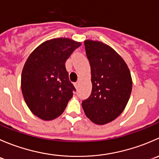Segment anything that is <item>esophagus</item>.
Masks as SVG:
<instances>
[{
    "label": "esophagus",
    "mask_w": 159,
    "mask_h": 159,
    "mask_svg": "<svg viewBox=\"0 0 159 159\" xmlns=\"http://www.w3.org/2000/svg\"><path fill=\"white\" fill-rule=\"evenodd\" d=\"M79 84H80L79 81H78L76 83H75V88H76V89H78V87H79Z\"/></svg>",
    "instance_id": "esophagus-1"
}]
</instances>
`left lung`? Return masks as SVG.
Segmentation results:
<instances>
[{"mask_svg": "<svg viewBox=\"0 0 159 159\" xmlns=\"http://www.w3.org/2000/svg\"><path fill=\"white\" fill-rule=\"evenodd\" d=\"M84 48L92 90L81 105L92 122L105 125L118 118L125 108L132 89L131 73L122 57L107 44L87 40Z\"/></svg>", "mask_w": 159, "mask_h": 159, "instance_id": "obj_1", "label": "left lung"}]
</instances>
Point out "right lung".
<instances>
[{"mask_svg":"<svg viewBox=\"0 0 159 159\" xmlns=\"http://www.w3.org/2000/svg\"><path fill=\"white\" fill-rule=\"evenodd\" d=\"M81 43L54 38L40 44L28 57L21 74L24 98L32 113L45 121L60 116L73 96L65 61Z\"/></svg>","mask_w":159,"mask_h":159,"instance_id":"1","label":"right lung"}]
</instances>
